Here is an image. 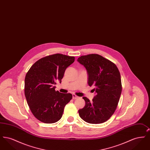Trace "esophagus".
<instances>
[{
	"label": "esophagus",
	"mask_w": 150,
	"mask_h": 150,
	"mask_svg": "<svg viewBox=\"0 0 150 150\" xmlns=\"http://www.w3.org/2000/svg\"><path fill=\"white\" fill-rule=\"evenodd\" d=\"M78 98V96H76V95H75V94H72V98H73L74 100L77 99V98Z\"/></svg>",
	"instance_id": "1"
}]
</instances>
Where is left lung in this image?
Listing matches in <instances>:
<instances>
[{
    "label": "left lung",
    "instance_id": "1",
    "mask_svg": "<svg viewBox=\"0 0 150 150\" xmlns=\"http://www.w3.org/2000/svg\"><path fill=\"white\" fill-rule=\"evenodd\" d=\"M86 67L88 85L96 95L92 101L83 97L86 105L79 110L80 117L90 124H100L114 114L122 91L121 76L113 62L97 54L82 56L78 59Z\"/></svg>",
    "mask_w": 150,
    "mask_h": 150
}]
</instances>
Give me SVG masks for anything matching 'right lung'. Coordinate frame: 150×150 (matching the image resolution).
Wrapping results in <instances>:
<instances>
[{"label":"right lung","instance_id":"1","mask_svg":"<svg viewBox=\"0 0 150 150\" xmlns=\"http://www.w3.org/2000/svg\"><path fill=\"white\" fill-rule=\"evenodd\" d=\"M74 61V57L54 54L37 61L27 72L25 97L31 112L39 121L51 124L62 117L72 96L56 91L54 85L57 81L61 83L65 70Z\"/></svg>","mask_w":150,"mask_h":150}]
</instances>
